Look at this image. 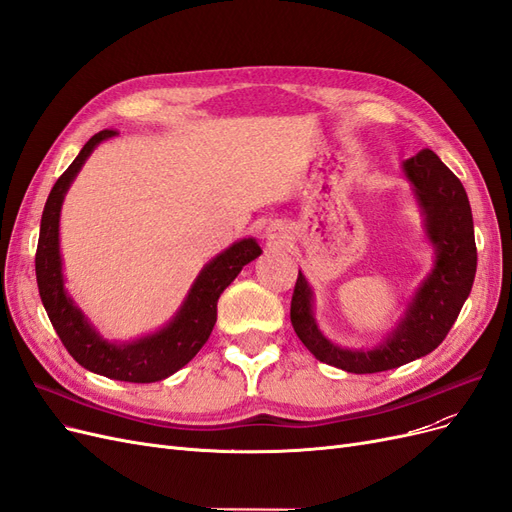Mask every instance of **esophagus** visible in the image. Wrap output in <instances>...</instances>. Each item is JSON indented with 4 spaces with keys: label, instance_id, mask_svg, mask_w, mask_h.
I'll use <instances>...</instances> for the list:
<instances>
[{
    "label": "esophagus",
    "instance_id": "34e87169",
    "mask_svg": "<svg viewBox=\"0 0 512 512\" xmlns=\"http://www.w3.org/2000/svg\"><path fill=\"white\" fill-rule=\"evenodd\" d=\"M265 239H267L271 245H282V243L288 239V230H286L280 222H271V224L265 228Z\"/></svg>",
    "mask_w": 512,
    "mask_h": 512
}]
</instances>
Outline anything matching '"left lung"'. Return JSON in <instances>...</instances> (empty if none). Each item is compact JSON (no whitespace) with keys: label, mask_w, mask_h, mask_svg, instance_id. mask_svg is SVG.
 Instances as JSON below:
<instances>
[{"label":"left lung","mask_w":512,"mask_h":512,"mask_svg":"<svg viewBox=\"0 0 512 512\" xmlns=\"http://www.w3.org/2000/svg\"><path fill=\"white\" fill-rule=\"evenodd\" d=\"M423 232L433 247L431 271L412 292L395 327L376 346H339L322 333L314 316V288L299 271L290 303V322L305 348L318 361L348 374H376L395 369L436 350L470 297L476 275L474 222L461 181L431 149L418 151L401 164Z\"/></svg>","instance_id":"8db88e82"}]
</instances>
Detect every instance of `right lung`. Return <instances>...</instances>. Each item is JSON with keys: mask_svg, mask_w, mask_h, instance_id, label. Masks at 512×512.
Masks as SVG:
<instances>
[{"mask_svg": "<svg viewBox=\"0 0 512 512\" xmlns=\"http://www.w3.org/2000/svg\"><path fill=\"white\" fill-rule=\"evenodd\" d=\"M115 134L117 132L113 130H102L91 136L66 173L53 185L40 222L36 280L53 329L76 363L111 380L138 384L160 382L188 365L196 352L205 346L215 320H218L220 294L247 262L262 254V250L254 237L235 241L200 269L175 316L164 327L130 339V342L106 339L68 294L64 258H61L59 247V220L72 181L81 173L94 149Z\"/></svg>", "mask_w": 512, "mask_h": 512, "instance_id": "add662e5", "label": "right lung"}]
</instances>
